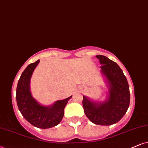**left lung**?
I'll use <instances>...</instances> for the list:
<instances>
[{
    "instance_id": "1",
    "label": "left lung",
    "mask_w": 148,
    "mask_h": 148,
    "mask_svg": "<svg viewBox=\"0 0 148 148\" xmlns=\"http://www.w3.org/2000/svg\"><path fill=\"white\" fill-rule=\"evenodd\" d=\"M101 66V74L108 88L106 99L96 101L83 96L82 106L86 117L92 123L108 126L117 123L127 112L130 103L127 78L116 63L104 56H96Z\"/></svg>"
}]
</instances>
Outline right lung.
<instances>
[{
    "mask_svg": "<svg viewBox=\"0 0 148 148\" xmlns=\"http://www.w3.org/2000/svg\"><path fill=\"white\" fill-rule=\"evenodd\" d=\"M40 62L29 64L22 72L16 89L17 106L23 118L31 125L40 129H49L60 123L64 115V108L72 96L56 101L53 105L43 106L33 97L30 91V79Z\"/></svg>",
    "mask_w": 148,
    "mask_h": 148,
    "instance_id": "add662e5",
    "label": "right lung"
}]
</instances>
